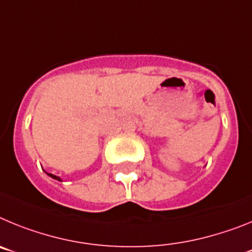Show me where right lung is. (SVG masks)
Masks as SVG:
<instances>
[{
  "mask_svg": "<svg viewBox=\"0 0 252 252\" xmlns=\"http://www.w3.org/2000/svg\"><path fill=\"white\" fill-rule=\"evenodd\" d=\"M48 175H49V177L53 178V179H55V180H60V182H62V179H60L59 177H57V175H54V174H49V173H48Z\"/></svg>",
  "mask_w": 252,
  "mask_h": 252,
  "instance_id": "obj_1",
  "label": "right lung"
}]
</instances>
